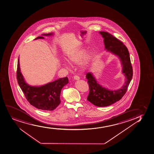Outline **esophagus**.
Masks as SVG:
<instances>
[{"label": "esophagus", "mask_w": 154, "mask_h": 154, "mask_svg": "<svg viewBox=\"0 0 154 154\" xmlns=\"http://www.w3.org/2000/svg\"><path fill=\"white\" fill-rule=\"evenodd\" d=\"M74 80H78L80 79V77H78V76H74Z\"/></svg>", "instance_id": "34e87169"}]
</instances>
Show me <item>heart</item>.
Returning a JSON list of instances; mask_svg holds the SVG:
<instances>
[{
  "instance_id": "b5f03b06",
  "label": "heart",
  "mask_w": 154,
  "mask_h": 154,
  "mask_svg": "<svg viewBox=\"0 0 154 154\" xmlns=\"http://www.w3.org/2000/svg\"><path fill=\"white\" fill-rule=\"evenodd\" d=\"M68 60L70 63H77L80 61L79 66L82 71L88 69L92 63L94 53L88 52V48L81 47L70 52L67 55Z\"/></svg>"
}]
</instances>
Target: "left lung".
Here are the masks:
<instances>
[{"instance_id":"left-lung-1","label":"left lung","mask_w":154,"mask_h":154,"mask_svg":"<svg viewBox=\"0 0 154 154\" xmlns=\"http://www.w3.org/2000/svg\"><path fill=\"white\" fill-rule=\"evenodd\" d=\"M104 38L105 49L118 56L122 66V73L125 76V82L122 88L110 90L100 85L93 73L86 74V78L89 85V93L88 101L98 107L109 106L119 101L127 91L133 76L132 66L127 48L123 43L112 35L106 32H100Z\"/></svg>"}]
</instances>
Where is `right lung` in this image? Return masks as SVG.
<instances>
[{
    "instance_id": "right-lung-1",
    "label": "right lung",
    "mask_w": 154,
    "mask_h": 154,
    "mask_svg": "<svg viewBox=\"0 0 154 154\" xmlns=\"http://www.w3.org/2000/svg\"><path fill=\"white\" fill-rule=\"evenodd\" d=\"M54 33L43 34L42 35L51 36ZM38 36L35 40L44 39ZM17 78L21 89L30 104L38 109L43 110H53L60 103V96L63 86L69 83L68 77L60 78L42 86H32L26 82L21 72L19 57L18 60Z\"/></svg>"
}]
</instances>
